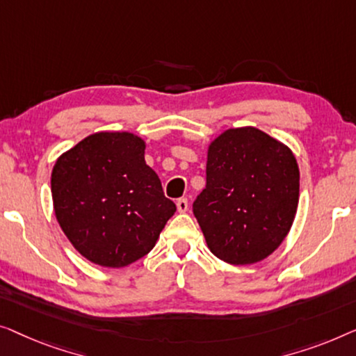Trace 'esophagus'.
<instances>
[{
	"instance_id": "34e87169",
	"label": "esophagus",
	"mask_w": 356,
	"mask_h": 356,
	"mask_svg": "<svg viewBox=\"0 0 356 356\" xmlns=\"http://www.w3.org/2000/svg\"><path fill=\"white\" fill-rule=\"evenodd\" d=\"M187 209H188L187 198H180V200H177V211H179V213H187Z\"/></svg>"
}]
</instances>
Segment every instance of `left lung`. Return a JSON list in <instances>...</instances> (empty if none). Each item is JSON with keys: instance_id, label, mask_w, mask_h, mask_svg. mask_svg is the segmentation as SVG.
Listing matches in <instances>:
<instances>
[{"instance_id": "8db88e82", "label": "left lung", "mask_w": 356, "mask_h": 356, "mask_svg": "<svg viewBox=\"0 0 356 356\" xmlns=\"http://www.w3.org/2000/svg\"><path fill=\"white\" fill-rule=\"evenodd\" d=\"M300 171L287 145L257 127L227 129L207 153L193 214L214 257L254 264L276 252L298 208Z\"/></svg>"}]
</instances>
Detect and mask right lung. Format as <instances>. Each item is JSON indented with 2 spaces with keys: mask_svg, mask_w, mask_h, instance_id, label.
Segmentation results:
<instances>
[{
  "mask_svg": "<svg viewBox=\"0 0 356 356\" xmlns=\"http://www.w3.org/2000/svg\"><path fill=\"white\" fill-rule=\"evenodd\" d=\"M147 142L132 132H97L56 159L53 208L74 248L98 266L126 268L149 253L176 213Z\"/></svg>",
  "mask_w": 356,
  "mask_h": 356,
  "instance_id": "add662e5",
  "label": "right lung"
}]
</instances>
